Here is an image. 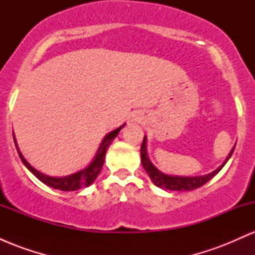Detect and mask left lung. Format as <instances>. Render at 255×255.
I'll use <instances>...</instances> for the list:
<instances>
[{
	"label": "left lung",
	"mask_w": 255,
	"mask_h": 255,
	"mask_svg": "<svg viewBox=\"0 0 255 255\" xmlns=\"http://www.w3.org/2000/svg\"><path fill=\"white\" fill-rule=\"evenodd\" d=\"M235 148V147H234ZM234 148L228 156L225 162L222 164L217 170H215L211 174L204 175V176H195V177H182V176H169V175L163 174L150 162V159L147 158L146 154V137L144 136L142 140L141 148H140V154H141V164L144 166L146 172L148 174V176L151 177L152 182L156 184L159 188H166L170 189V191H193V189L199 188V187L204 186L205 183L209 182L212 177H215L216 175L221 171V169L225 165V163L228 162V159L233 154Z\"/></svg>",
	"instance_id": "left-lung-1"
}]
</instances>
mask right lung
I'll list each match as a JSON object with an SVG mask.
<instances>
[{"instance_id":"obj_1","label":"right lung","mask_w":255,"mask_h":255,"mask_svg":"<svg viewBox=\"0 0 255 255\" xmlns=\"http://www.w3.org/2000/svg\"><path fill=\"white\" fill-rule=\"evenodd\" d=\"M124 126H121V127L118 128V129L111 131V133H109L104 137L103 142L101 144V147H99L95 159H93V162L91 163L86 169H84L83 171L77 172V174L69 175V176H66V177H51V176H48V175L42 174V172L36 170L34 168H32V166L27 163V160H26L25 158L22 157V154L20 153L19 148H17V145L15 142V139H14V142H15V147L17 150V153H19L20 159L22 160V163L26 165V168H27L28 170H30L32 174L38 178V180L42 181L43 183L48 184V186L51 187V188L60 189V191H77V189H80L81 187L90 186V184L96 180V177L98 176V174L101 172L102 168H103L104 160H105V153H107L108 148H109V146L111 142H113V140L118 136L119 131L122 129Z\"/></svg>"}]
</instances>
